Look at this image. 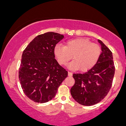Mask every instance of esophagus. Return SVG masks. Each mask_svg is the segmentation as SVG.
Listing matches in <instances>:
<instances>
[{
  "label": "esophagus",
  "mask_w": 126,
  "mask_h": 126,
  "mask_svg": "<svg viewBox=\"0 0 126 126\" xmlns=\"http://www.w3.org/2000/svg\"><path fill=\"white\" fill-rule=\"evenodd\" d=\"M68 76H72V73L71 72H68Z\"/></svg>",
  "instance_id": "obj_1"
}]
</instances>
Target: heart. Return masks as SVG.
<instances>
[{
	"instance_id": "heart-1",
	"label": "heart",
	"mask_w": 126,
	"mask_h": 126,
	"mask_svg": "<svg viewBox=\"0 0 126 126\" xmlns=\"http://www.w3.org/2000/svg\"><path fill=\"white\" fill-rule=\"evenodd\" d=\"M54 54L60 64L66 65L71 58L74 59L69 64L72 69L87 71L94 66L101 54V48L98 44L92 43L85 38L69 39L65 46L56 45Z\"/></svg>"
}]
</instances>
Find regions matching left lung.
<instances>
[{"label":"left lung","instance_id":"8db88e82","mask_svg":"<svg viewBox=\"0 0 126 126\" xmlns=\"http://www.w3.org/2000/svg\"><path fill=\"white\" fill-rule=\"evenodd\" d=\"M101 54L94 66L83 74H74L75 84L71 94L75 101L84 106L100 102L111 87L115 67L111 51L101 40Z\"/></svg>","mask_w":126,"mask_h":126}]
</instances>
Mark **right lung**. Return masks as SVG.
Instances as JSON below:
<instances>
[{
  "mask_svg": "<svg viewBox=\"0 0 126 126\" xmlns=\"http://www.w3.org/2000/svg\"><path fill=\"white\" fill-rule=\"evenodd\" d=\"M63 38V35L54 32L38 35L23 51L18 78L24 93L35 102L53 98L68 76L54 54V47Z\"/></svg>",
  "mask_w": 126,
  "mask_h": 126,
  "instance_id": "right-lung-1",
  "label": "right lung"
}]
</instances>
